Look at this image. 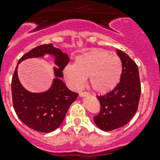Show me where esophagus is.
<instances>
[{
	"mask_svg": "<svg viewBox=\"0 0 160 160\" xmlns=\"http://www.w3.org/2000/svg\"><path fill=\"white\" fill-rule=\"evenodd\" d=\"M87 94H88V93L86 92V91H82V92L79 93V96H80V97H83V96H86L87 95Z\"/></svg>",
	"mask_w": 160,
	"mask_h": 160,
	"instance_id": "34e87169",
	"label": "esophagus"
}]
</instances>
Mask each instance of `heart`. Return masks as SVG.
Here are the masks:
<instances>
[{
    "label": "heart",
    "mask_w": 160,
    "mask_h": 160,
    "mask_svg": "<svg viewBox=\"0 0 160 160\" xmlns=\"http://www.w3.org/2000/svg\"><path fill=\"white\" fill-rule=\"evenodd\" d=\"M122 70V62L118 56L102 49H94L78 56L74 66L66 67L65 75L75 87H81L85 78L88 77L90 88L105 94L116 87Z\"/></svg>",
    "instance_id": "obj_1"
}]
</instances>
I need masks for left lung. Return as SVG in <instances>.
<instances>
[{
    "label": "left lung",
    "instance_id": "left-lung-1",
    "mask_svg": "<svg viewBox=\"0 0 160 160\" xmlns=\"http://www.w3.org/2000/svg\"><path fill=\"white\" fill-rule=\"evenodd\" d=\"M117 54L122 65L120 82L111 91L97 96L101 107L94 121L105 131L128 123L136 113L140 98L141 83L136 63L119 49H117Z\"/></svg>",
    "mask_w": 160,
    "mask_h": 160
}]
</instances>
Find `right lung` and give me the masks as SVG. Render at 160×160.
<instances>
[{"label":"right lung","mask_w":160,"mask_h":160,"mask_svg":"<svg viewBox=\"0 0 160 160\" xmlns=\"http://www.w3.org/2000/svg\"><path fill=\"white\" fill-rule=\"evenodd\" d=\"M46 53L55 55V63L59 66L55 69V76L52 88L44 93H30L21 86L18 79L17 66L12 78V104L14 111L20 120L31 129L38 132L49 133L57 129L62 124L68 109L75 101L78 94L66 87L61 80L62 70L70 62V58L60 49L52 44L37 46L23 55L18 61L29 57H42Z\"/></svg>","instance_id":"right-lung-1"}]
</instances>
